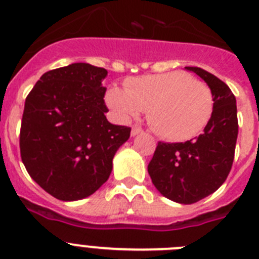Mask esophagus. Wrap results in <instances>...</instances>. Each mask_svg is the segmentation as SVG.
Wrapping results in <instances>:
<instances>
[{"instance_id": "34e87169", "label": "esophagus", "mask_w": 259, "mask_h": 259, "mask_svg": "<svg viewBox=\"0 0 259 259\" xmlns=\"http://www.w3.org/2000/svg\"><path fill=\"white\" fill-rule=\"evenodd\" d=\"M139 134H143V128L139 127V125H134L131 130V135L132 136H136V135H139Z\"/></svg>"}]
</instances>
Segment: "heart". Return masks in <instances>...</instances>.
<instances>
[{
  "instance_id": "b5f03b06",
  "label": "heart",
  "mask_w": 259,
  "mask_h": 259,
  "mask_svg": "<svg viewBox=\"0 0 259 259\" xmlns=\"http://www.w3.org/2000/svg\"><path fill=\"white\" fill-rule=\"evenodd\" d=\"M106 102L123 122L146 110L153 131L170 141L197 136L214 110L209 87L180 71L128 79L125 91L118 87L107 91Z\"/></svg>"
}]
</instances>
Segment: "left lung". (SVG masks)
<instances>
[{"label":"left lung","instance_id":"left-lung-1","mask_svg":"<svg viewBox=\"0 0 259 259\" xmlns=\"http://www.w3.org/2000/svg\"><path fill=\"white\" fill-rule=\"evenodd\" d=\"M209 85L214 110L202 134L185 143H162L148 164L159 193L179 203H194L214 193L226 182L235 158L237 132L236 98L224 81L200 67H185Z\"/></svg>","mask_w":259,"mask_h":259}]
</instances>
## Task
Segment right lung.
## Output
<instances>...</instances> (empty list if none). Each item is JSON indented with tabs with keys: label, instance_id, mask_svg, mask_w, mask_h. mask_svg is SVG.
Here are the masks:
<instances>
[{
	"label": "right lung",
	"instance_id": "obj_1",
	"mask_svg": "<svg viewBox=\"0 0 259 259\" xmlns=\"http://www.w3.org/2000/svg\"><path fill=\"white\" fill-rule=\"evenodd\" d=\"M107 71L72 63L45 72L26 98L20 155L29 176L62 201L95 193L113 170L131 128L109 123L102 80Z\"/></svg>",
	"mask_w": 259,
	"mask_h": 259
}]
</instances>
